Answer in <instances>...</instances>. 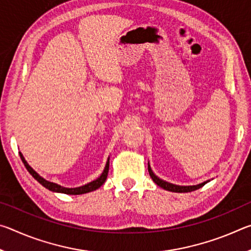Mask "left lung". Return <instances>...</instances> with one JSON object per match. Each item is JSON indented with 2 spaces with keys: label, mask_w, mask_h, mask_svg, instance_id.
I'll list each match as a JSON object with an SVG mask.
<instances>
[{
  "label": "left lung",
  "mask_w": 251,
  "mask_h": 251,
  "mask_svg": "<svg viewBox=\"0 0 251 251\" xmlns=\"http://www.w3.org/2000/svg\"><path fill=\"white\" fill-rule=\"evenodd\" d=\"M148 172H150V175L151 177V179L154 180V182L156 185H158L161 188L165 189V190H168V192H173V193H189V192H194V190L201 188L203 185H206L208 181L210 180H207V181H203L201 184H198V185H194V186H178V185H174L171 184V182L168 181H165L163 179H160L159 177H157L154 173H152L151 168L150 166V163H148Z\"/></svg>",
  "instance_id": "obj_1"
}]
</instances>
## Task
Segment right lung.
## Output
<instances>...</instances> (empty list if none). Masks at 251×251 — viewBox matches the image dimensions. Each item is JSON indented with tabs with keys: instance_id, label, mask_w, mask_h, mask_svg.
I'll list each match as a JSON object with an SVG mask.
<instances>
[{
	"instance_id": "obj_1",
	"label": "right lung",
	"mask_w": 251,
	"mask_h": 251,
	"mask_svg": "<svg viewBox=\"0 0 251 251\" xmlns=\"http://www.w3.org/2000/svg\"><path fill=\"white\" fill-rule=\"evenodd\" d=\"M20 157L21 159H22L24 166L26 167V169L28 171V173L31 174V175L35 178V179L40 182L42 186H44L45 188H48L50 192H55V193H63V194H66V195H82V194H86V193H90L93 192V190H96L97 188H100V187L104 184L106 178H107V174H108V168H109V158L107 159V163H106V166L104 168L103 173H101V175L97 178V179L93 180L91 182H88V184L84 185V186H80V187H76V188H66V187H63V186H59L57 184H55V182H50L49 180L44 179L43 177H41L39 174H37L34 169L29 166L27 164V161L25 160L24 156L22 155V152H20Z\"/></svg>"
}]
</instances>
